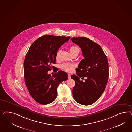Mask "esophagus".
<instances>
[{"instance_id":"1","label":"esophagus","mask_w":132,"mask_h":132,"mask_svg":"<svg viewBox=\"0 0 132 132\" xmlns=\"http://www.w3.org/2000/svg\"><path fill=\"white\" fill-rule=\"evenodd\" d=\"M68 79H71V76L70 75H68Z\"/></svg>"}]
</instances>
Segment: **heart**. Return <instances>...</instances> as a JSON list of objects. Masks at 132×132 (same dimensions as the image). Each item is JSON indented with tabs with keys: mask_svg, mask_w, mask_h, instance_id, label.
<instances>
[{
	"mask_svg": "<svg viewBox=\"0 0 132 132\" xmlns=\"http://www.w3.org/2000/svg\"><path fill=\"white\" fill-rule=\"evenodd\" d=\"M69 51L72 55H73L74 54H77L78 55V54L80 52V48L76 45H72L69 48ZM60 53V50H58L56 52V60L59 59ZM75 67L76 65L75 64L68 63H63L60 65V68L63 70H64V71L68 72H71L73 71V69Z\"/></svg>",
	"mask_w": 132,
	"mask_h": 132,
	"instance_id": "obj_1",
	"label": "heart"
}]
</instances>
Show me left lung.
Segmentation results:
<instances>
[{
  "label": "left lung",
  "mask_w": 132,
  "mask_h": 132,
  "mask_svg": "<svg viewBox=\"0 0 132 132\" xmlns=\"http://www.w3.org/2000/svg\"><path fill=\"white\" fill-rule=\"evenodd\" d=\"M71 40L79 46L84 57L76 69L77 75L71 76L76 83L72 95L79 104L90 105L99 99L106 87L109 75L108 59L100 45L87 38H72ZM83 77H87L84 82L79 78Z\"/></svg>",
  "instance_id": "8db88e82"
}]
</instances>
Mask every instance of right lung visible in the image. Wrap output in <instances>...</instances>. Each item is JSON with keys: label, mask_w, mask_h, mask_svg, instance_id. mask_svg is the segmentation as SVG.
<instances>
[{"label": "right lung", "mask_w": 132, "mask_h": 132, "mask_svg": "<svg viewBox=\"0 0 132 132\" xmlns=\"http://www.w3.org/2000/svg\"><path fill=\"white\" fill-rule=\"evenodd\" d=\"M70 37L46 35L33 42L24 61L25 83L30 95L41 104H50L55 100L57 88L61 82L68 79L66 72L60 71L54 76L48 71L56 68V55L60 46Z\"/></svg>", "instance_id": "1"}]
</instances>
